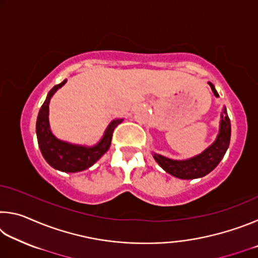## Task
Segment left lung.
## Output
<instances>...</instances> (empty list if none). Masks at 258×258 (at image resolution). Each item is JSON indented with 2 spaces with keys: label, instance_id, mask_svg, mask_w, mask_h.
I'll list each match as a JSON object with an SVG mask.
<instances>
[{
  "label": "left lung",
  "instance_id": "1",
  "mask_svg": "<svg viewBox=\"0 0 258 258\" xmlns=\"http://www.w3.org/2000/svg\"><path fill=\"white\" fill-rule=\"evenodd\" d=\"M208 84L212 87V91L215 94V97L218 98V93L216 92L215 87L211 82H208ZM230 138L231 123L226 109L224 108L223 113L221 115L220 133H218L213 145L209 146L202 154L186 160L169 159L158 154H154V158L166 172L175 177L182 178V180H190V178L192 180V178L203 177L207 175L208 173H211L220 164V161L223 158L229 148Z\"/></svg>",
  "mask_w": 258,
  "mask_h": 258
}]
</instances>
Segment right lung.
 I'll list each match as a JSON object with an SVG mask.
<instances>
[{"mask_svg": "<svg viewBox=\"0 0 258 258\" xmlns=\"http://www.w3.org/2000/svg\"><path fill=\"white\" fill-rule=\"evenodd\" d=\"M66 82L67 80H64L60 84L53 86L47 93V97L37 116L36 135L38 147L47 164L61 172L75 173L91 167L106 154L110 147L113 130L123 121V119L112 120L107 127L102 139L100 140L98 145L93 147L76 146L56 139L50 130L49 103L52 95L56 92V90L64 85Z\"/></svg>", "mask_w": 258, "mask_h": 258, "instance_id": "right-lung-1", "label": "right lung"}]
</instances>
